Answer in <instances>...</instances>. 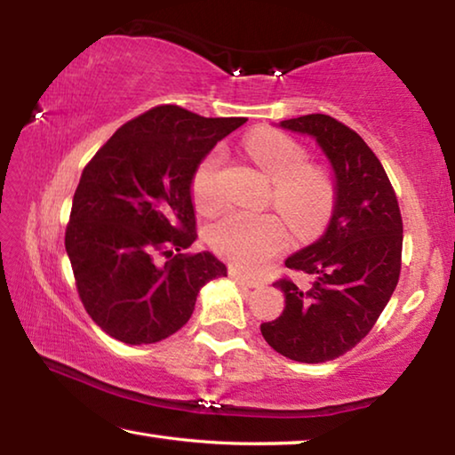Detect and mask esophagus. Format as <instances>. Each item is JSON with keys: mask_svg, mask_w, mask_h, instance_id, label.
<instances>
[{"mask_svg": "<svg viewBox=\"0 0 455 455\" xmlns=\"http://www.w3.org/2000/svg\"><path fill=\"white\" fill-rule=\"evenodd\" d=\"M228 275H230V279H235L238 284H243V287H249V289H255V287H259V281L246 279V276H243L241 273H236V271H230Z\"/></svg>", "mask_w": 455, "mask_h": 455, "instance_id": "34e87169", "label": "esophagus"}]
</instances>
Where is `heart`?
I'll list each match as a JSON object with an SVG mask.
<instances>
[{"label":"heart","mask_w":455,"mask_h":455,"mask_svg":"<svg viewBox=\"0 0 455 455\" xmlns=\"http://www.w3.org/2000/svg\"><path fill=\"white\" fill-rule=\"evenodd\" d=\"M246 150L273 180V204L299 233H311L327 220L333 206V184L319 168L309 166L301 144L275 130H257L246 138ZM225 150L217 146L200 160L192 176V200L200 212L222 204L220 171ZM212 251L244 273H259L284 251L287 228L275 214L228 211L206 230Z\"/></svg>","instance_id":"1"}]
</instances>
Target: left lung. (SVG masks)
Returning a JSON list of instances; mask_svg holds the SVG:
<instances>
[{"label": "left lung", "instance_id": "8db88e82", "mask_svg": "<svg viewBox=\"0 0 455 455\" xmlns=\"http://www.w3.org/2000/svg\"><path fill=\"white\" fill-rule=\"evenodd\" d=\"M311 136L333 171V212L317 241L284 265L311 276L309 284L275 283L284 309L260 325L271 347L299 363H325L363 339L397 287L403 222L394 187L357 132L327 114L279 122Z\"/></svg>", "mask_w": 455, "mask_h": 455}]
</instances>
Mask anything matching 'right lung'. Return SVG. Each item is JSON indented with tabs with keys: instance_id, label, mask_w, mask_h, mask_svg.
I'll use <instances>...</instances> for the list:
<instances>
[{
	"instance_id": "1",
	"label": "right lung",
	"mask_w": 455,
	"mask_h": 455,
	"mask_svg": "<svg viewBox=\"0 0 455 455\" xmlns=\"http://www.w3.org/2000/svg\"><path fill=\"white\" fill-rule=\"evenodd\" d=\"M244 122L156 106L118 128L84 168L66 252L84 307L110 337L163 341L187 325L200 289L227 276L212 252L182 251L196 241V166Z\"/></svg>"
}]
</instances>
